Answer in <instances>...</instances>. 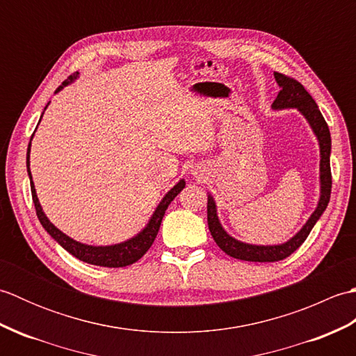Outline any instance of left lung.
I'll return each mask as SVG.
<instances>
[{
    "label": "left lung",
    "instance_id": "1",
    "mask_svg": "<svg viewBox=\"0 0 356 356\" xmlns=\"http://www.w3.org/2000/svg\"><path fill=\"white\" fill-rule=\"evenodd\" d=\"M274 78L280 87V92L272 102V110H286V108H297L303 118L307 120L309 127L312 128L316 140L320 147V199L318 205L315 211L307 218V222L303 225L293 237H291L284 243L280 245H251L245 243L229 236L225 231L220 220L217 216V205L211 193L208 194V226L209 232L213 236L214 241L222 249L223 252L234 257V259L245 260V261H280L289 257L293 251L303 245V241L307 238L309 232L312 231L315 223L320 220L321 214L326 211L327 203L330 200V190H332V174H330V131L329 127L324 120L318 105L312 99V96L306 92V88L289 76H284L282 73H274Z\"/></svg>",
    "mask_w": 356,
    "mask_h": 356
}]
</instances>
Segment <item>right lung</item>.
Returning <instances> with one entry per match:
<instances>
[{"mask_svg": "<svg viewBox=\"0 0 356 356\" xmlns=\"http://www.w3.org/2000/svg\"><path fill=\"white\" fill-rule=\"evenodd\" d=\"M78 76H79V73L72 74L69 79L63 82V86H59L56 88L55 93L61 92L64 87L72 84V82ZM49 104L45 105V108L49 107ZM42 115H44V111H42ZM42 115H41V118H42ZM33 134H32V138H30V143L27 148V162L26 163H27V174L30 179V188H32V199L35 203L36 216H38V218H40L42 228L47 231L51 236V238H55L67 252H70L73 257H76V259L81 261L96 264V266H104V268H124V266H128V264H133L138 261L140 257L148 251L149 246L153 245V241L159 232V228H161L165 211H166V208H168L170 203L174 200V197H176V195L185 188V180L180 179L179 182L163 195V199L154 209L153 216L149 217V220L145 225V228H143L139 234H136L134 237L128 238L125 241H120V243H116V245H108V246H93V245L81 243V241L73 240L63 231H59L56 226L49 220L47 216L44 214L41 203H40V200H38L35 184L32 180V172H30V147H32Z\"/></svg>", "mask_w": 356, "mask_h": 356, "instance_id": "add662e5", "label": "right lung"}]
</instances>
